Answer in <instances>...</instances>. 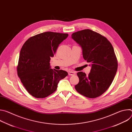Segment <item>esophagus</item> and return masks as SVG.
<instances>
[{
	"instance_id": "obj_1",
	"label": "esophagus",
	"mask_w": 132,
	"mask_h": 132,
	"mask_svg": "<svg viewBox=\"0 0 132 132\" xmlns=\"http://www.w3.org/2000/svg\"><path fill=\"white\" fill-rule=\"evenodd\" d=\"M75 73H76V72L73 71H70L68 72V75L69 76H73V75H75Z\"/></svg>"
}]
</instances>
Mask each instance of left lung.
Listing matches in <instances>:
<instances>
[{
	"label": "left lung",
	"mask_w": 132,
	"mask_h": 132,
	"mask_svg": "<svg viewBox=\"0 0 132 132\" xmlns=\"http://www.w3.org/2000/svg\"><path fill=\"white\" fill-rule=\"evenodd\" d=\"M71 38L81 47L85 60L90 63V72H78L76 91L89 98L99 97L113 80L118 69V61L112 44L105 37L90 29L72 34Z\"/></svg>",
	"instance_id": "8db88e82"
}]
</instances>
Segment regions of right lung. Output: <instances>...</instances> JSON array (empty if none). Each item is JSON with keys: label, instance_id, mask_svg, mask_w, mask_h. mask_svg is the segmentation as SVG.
Instances as JSON below:
<instances>
[{"label": "right lung", "instance_id": "right-lung-1", "mask_svg": "<svg viewBox=\"0 0 132 132\" xmlns=\"http://www.w3.org/2000/svg\"><path fill=\"white\" fill-rule=\"evenodd\" d=\"M67 33L46 32L31 37L23 45L17 72L27 91L36 98H44L57 89L67 71L51 68V57L68 37Z\"/></svg>", "mask_w": 132, "mask_h": 132}]
</instances>
